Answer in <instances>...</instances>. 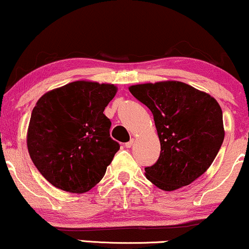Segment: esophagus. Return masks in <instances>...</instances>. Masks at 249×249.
I'll return each mask as SVG.
<instances>
[{
  "label": "esophagus",
  "mask_w": 249,
  "mask_h": 249,
  "mask_svg": "<svg viewBox=\"0 0 249 249\" xmlns=\"http://www.w3.org/2000/svg\"><path fill=\"white\" fill-rule=\"evenodd\" d=\"M133 144H134V139H131L130 142H127L126 144H125V147H126V148L132 147V146H133Z\"/></svg>",
  "instance_id": "esophagus-1"
}]
</instances>
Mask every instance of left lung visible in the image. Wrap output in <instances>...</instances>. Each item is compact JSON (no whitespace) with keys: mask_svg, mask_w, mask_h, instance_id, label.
<instances>
[{"mask_svg":"<svg viewBox=\"0 0 249 249\" xmlns=\"http://www.w3.org/2000/svg\"><path fill=\"white\" fill-rule=\"evenodd\" d=\"M128 90L151 110L160 141V156L145 167L146 178L162 191H174L206 172L225 137L218 102L177 81L132 85Z\"/></svg>","mask_w":249,"mask_h":249,"instance_id":"left-lung-1","label":"left lung"}]
</instances>
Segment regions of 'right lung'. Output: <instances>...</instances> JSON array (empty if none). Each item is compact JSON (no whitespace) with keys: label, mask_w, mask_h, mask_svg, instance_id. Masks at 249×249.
<instances>
[{"label":"right lung","mask_w":249,"mask_h":249,"mask_svg":"<svg viewBox=\"0 0 249 249\" xmlns=\"http://www.w3.org/2000/svg\"><path fill=\"white\" fill-rule=\"evenodd\" d=\"M113 84L77 81L44 93L31 112L27 134L30 158L51 185L84 193L101 181L119 144L104 115Z\"/></svg>","instance_id":"add662e5"}]
</instances>
